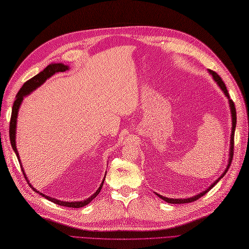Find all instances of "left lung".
I'll list each match as a JSON object with an SVG mask.
<instances>
[{
	"label": "left lung",
	"instance_id": "obj_1",
	"mask_svg": "<svg viewBox=\"0 0 249 249\" xmlns=\"http://www.w3.org/2000/svg\"><path fill=\"white\" fill-rule=\"evenodd\" d=\"M208 71H209V73L211 74V76H212V78L214 79V81L217 83V85L220 87V89H221L222 91H223L224 95L227 96V99L229 100V104H230L231 113V142H230L229 164H228L227 168H225V170L222 172V175H221L219 178H218L212 185H210V187H209V188H207V189H206L205 191H202V192H200V193L196 194V195H195V196L188 197V198H168V197L162 196V195H160V194H158V193H156V192H155V193H156V195H158V197L162 198L163 200L167 201L168 203H188V202H192V201H194V200H196V199L200 198V197H201V196H203V195H205L207 192H209L211 189H212V188H213V187H214L218 182H219V180L224 177V175H225V173L228 172V170H229V168H230V166H231V164L232 156H233V136H235V130H236V124H237V116H236V108H235V104H233V102L230 99V94H229V92H228V89H227V87H225V84L223 83V81L221 80V78H220L219 76H218V74H217L215 71H213L208 70Z\"/></svg>",
	"mask_w": 249,
	"mask_h": 249
}]
</instances>
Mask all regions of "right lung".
I'll list each match as a JSON object with an SVG mask.
<instances>
[{
  "label": "right lung",
  "instance_id": "right-lung-1",
  "mask_svg": "<svg viewBox=\"0 0 249 249\" xmlns=\"http://www.w3.org/2000/svg\"><path fill=\"white\" fill-rule=\"evenodd\" d=\"M70 67L63 64V63H52V64H49L46 69H44L42 71H40L39 73H37L35 77H33L32 79H30L29 81H27L24 85H22V87L19 89V91L17 95V99L16 101H14L13 103V107H12V113H11V119H10V126H9V135H10V142H11V146L14 150V153H16L18 159V162L20 164V167H21V170H22V173H24V176L27 179V182H29V179L27 178V176L26 173L24 171V168H22V165L20 163V159H19V155H18V152L17 149V141H16V133H17V122H18V110H19V107L20 105L22 103V100H24V97L29 95L30 93H31L32 91H34L35 89L38 88L39 86H41L44 82H46L49 78H51L53 74H55L57 72H62V71H69ZM104 180L105 178L103 179L102 184L100 185L99 189H97L95 191V193H93L91 196L88 197L87 199H84V200H81V201H62V200H59V199H56L54 197H50L48 196V195H44L43 193L37 191L35 188H33V186L29 183V185L31 186L32 189L37 192L38 194H40L42 197H46L47 199L51 200L52 202L56 203V205H59V206H62V207H70V208H82L84 207L86 205H88V203L91 201L93 198H95L97 195H99V193L101 192V189L103 187V184H104Z\"/></svg>",
  "mask_w": 249,
  "mask_h": 249
}]
</instances>
